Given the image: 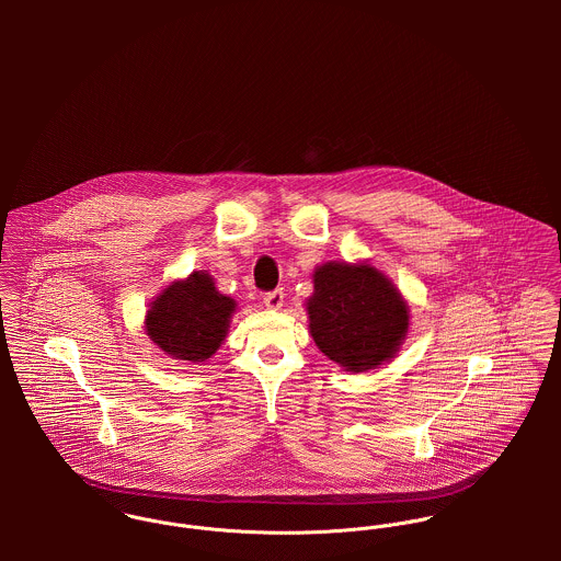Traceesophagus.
<instances>
[{
    "instance_id": "obj_1",
    "label": "esophagus",
    "mask_w": 561,
    "mask_h": 561,
    "mask_svg": "<svg viewBox=\"0 0 561 561\" xmlns=\"http://www.w3.org/2000/svg\"><path fill=\"white\" fill-rule=\"evenodd\" d=\"M263 302H265V307H267L270 311H278V309L283 307V302H285L283 289H274V291L265 294V296H263Z\"/></svg>"
}]
</instances>
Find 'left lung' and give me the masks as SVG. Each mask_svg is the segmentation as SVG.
I'll use <instances>...</instances> for the list:
<instances>
[{
    "instance_id": "obj_1",
    "label": "left lung",
    "mask_w": 561,
    "mask_h": 561,
    "mask_svg": "<svg viewBox=\"0 0 561 561\" xmlns=\"http://www.w3.org/2000/svg\"><path fill=\"white\" fill-rule=\"evenodd\" d=\"M305 307L321 354L352 374L378 369L396 358L410 328L405 298L369 261L318 265Z\"/></svg>"
}]
</instances>
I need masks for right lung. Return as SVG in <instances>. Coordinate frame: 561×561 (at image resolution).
Returning a JSON list of instances; mask_svg holds the SVG:
<instances>
[{"instance_id":"add662e5","label":"right lung","mask_w":561,"mask_h":561,"mask_svg":"<svg viewBox=\"0 0 561 561\" xmlns=\"http://www.w3.org/2000/svg\"><path fill=\"white\" fill-rule=\"evenodd\" d=\"M238 302L218 291L207 270L165 285L149 302L145 330L165 356L179 363H205L229 334Z\"/></svg>"}]
</instances>
